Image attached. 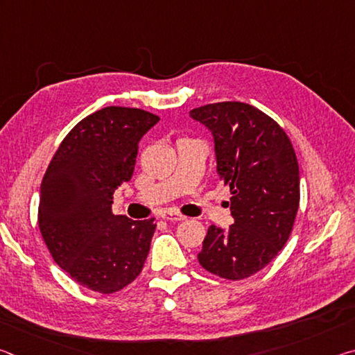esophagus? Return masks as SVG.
Wrapping results in <instances>:
<instances>
[{
	"label": "esophagus",
	"mask_w": 355,
	"mask_h": 355,
	"mask_svg": "<svg viewBox=\"0 0 355 355\" xmlns=\"http://www.w3.org/2000/svg\"><path fill=\"white\" fill-rule=\"evenodd\" d=\"M161 218L166 219V220H171V222H180V220H184L186 218L183 214H180L177 211H166Z\"/></svg>",
	"instance_id": "obj_1"
}]
</instances>
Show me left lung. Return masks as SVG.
I'll use <instances>...</instances> for the list:
<instances>
[{"label": "left lung", "mask_w": 355, "mask_h": 355, "mask_svg": "<svg viewBox=\"0 0 355 355\" xmlns=\"http://www.w3.org/2000/svg\"><path fill=\"white\" fill-rule=\"evenodd\" d=\"M189 117L213 135L216 172L230 186L233 224L211 225L197 258L222 279L239 280L274 260L299 208V166L279 123L248 103L196 107Z\"/></svg>", "instance_id": "8db88e82"}]
</instances>
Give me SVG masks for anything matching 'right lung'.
Listing matches in <instances>:
<instances>
[{
	"mask_svg": "<svg viewBox=\"0 0 355 355\" xmlns=\"http://www.w3.org/2000/svg\"><path fill=\"white\" fill-rule=\"evenodd\" d=\"M159 117L107 106L65 136L40 184L39 227L55 261L84 288L116 293L141 274L155 219L112 214V194L133 175L137 146Z\"/></svg>",
	"mask_w": 355,
	"mask_h": 355,
	"instance_id": "add662e5",
	"label": "right lung"
}]
</instances>
